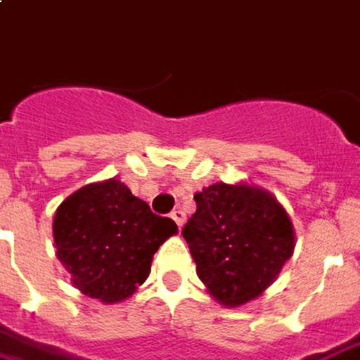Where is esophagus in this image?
I'll return each instance as SVG.
<instances>
[{"instance_id":"1","label":"esophagus","mask_w":360,"mask_h":360,"mask_svg":"<svg viewBox=\"0 0 360 360\" xmlns=\"http://www.w3.org/2000/svg\"><path fill=\"white\" fill-rule=\"evenodd\" d=\"M170 218L174 219L176 226H178V228H182V226H184L186 216H184V212H182V210H174V212L170 214Z\"/></svg>"}]
</instances>
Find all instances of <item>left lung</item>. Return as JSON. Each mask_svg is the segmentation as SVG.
Returning a JSON list of instances; mask_svg holds the SVG:
<instances>
[{"instance_id":"obj_1","label":"left lung","mask_w":360,"mask_h":360,"mask_svg":"<svg viewBox=\"0 0 360 360\" xmlns=\"http://www.w3.org/2000/svg\"><path fill=\"white\" fill-rule=\"evenodd\" d=\"M194 200L196 212L182 236L198 277L219 305L242 307L276 281L293 255V221L271 192L248 182H216Z\"/></svg>"}]
</instances>
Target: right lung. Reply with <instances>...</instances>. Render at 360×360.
<instances>
[{
  "instance_id": "add662e5",
  "label": "right lung",
  "mask_w": 360,
  "mask_h": 360,
  "mask_svg": "<svg viewBox=\"0 0 360 360\" xmlns=\"http://www.w3.org/2000/svg\"><path fill=\"white\" fill-rule=\"evenodd\" d=\"M178 226L152 214L117 178L65 198L53 218L55 255L83 295L105 305L129 299L150 276L154 253Z\"/></svg>"
}]
</instances>
